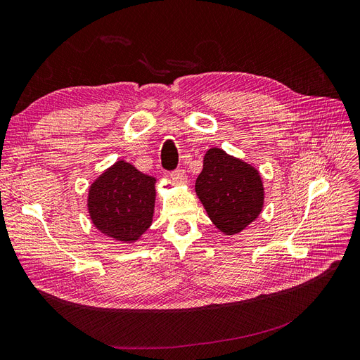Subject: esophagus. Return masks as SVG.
Masks as SVG:
<instances>
[{
	"instance_id": "esophagus-1",
	"label": "esophagus",
	"mask_w": 360,
	"mask_h": 360,
	"mask_svg": "<svg viewBox=\"0 0 360 360\" xmlns=\"http://www.w3.org/2000/svg\"><path fill=\"white\" fill-rule=\"evenodd\" d=\"M170 178H172V181H175L176 184H182V185L188 182V176L185 175L184 170H175L173 173H170Z\"/></svg>"
}]
</instances>
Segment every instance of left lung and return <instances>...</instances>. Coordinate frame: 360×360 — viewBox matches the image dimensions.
<instances>
[{"mask_svg": "<svg viewBox=\"0 0 360 360\" xmlns=\"http://www.w3.org/2000/svg\"><path fill=\"white\" fill-rule=\"evenodd\" d=\"M195 194L212 224L225 236L249 227L261 215L265 198L259 170L218 146L205 154Z\"/></svg>", "mask_w": 360, "mask_h": 360, "instance_id": "1", "label": "left lung"}]
</instances>
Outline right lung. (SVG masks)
Instances as JSON below:
<instances>
[{
    "instance_id": "1",
    "label": "right lung",
    "mask_w": 360,
    "mask_h": 360,
    "mask_svg": "<svg viewBox=\"0 0 360 360\" xmlns=\"http://www.w3.org/2000/svg\"><path fill=\"white\" fill-rule=\"evenodd\" d=\"M157 178L120 158L90 184L87 212L98 231L118 243L138 242L151 227Z\"/></svg>"
}]
</instances>
